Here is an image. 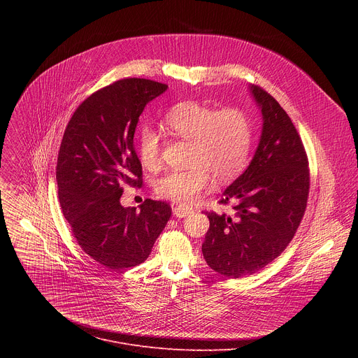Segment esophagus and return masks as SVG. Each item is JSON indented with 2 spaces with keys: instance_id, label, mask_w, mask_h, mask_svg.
<instances>
[{
  "instance_id": "34e87169",
  "label": "esophagus",
  "mask_w": 358,
  "mask_h": 358,
  "mask_svg": "<svg viewBox=\"0 0 358 358\" xmlns=\"http://www.w3.org/2000/svg\"><path fill=\"white\" fill-rule=\"evenodd\" d=\"M173 213H174V215H176V217H178V218H184V217H187V215L192 214L194 211H192V208L178 206V207H174V208H173Z\"/></svg>"
}]
</instances>
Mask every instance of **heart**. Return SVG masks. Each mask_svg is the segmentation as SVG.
Returning <instances> with one entry per match:
<instances>
[{
  "instance_id": "1",
  "label": "heart",
  "mask_w": 358,
  "mask_h": 358,
  "mask_svg": "<svg viewBox=\"0 0 358 358\" xmlns=\"http://www.w3.org/2000/svg\"><path fill=\"white\" fill-rule=\"evenodd\" d=\"M164 129L176 138L189 141L185 170H171L156 182L160 198L182 203L195 202L218 182L235 178L245 167L252 145V123L245 110L225 108L217 110L199 101L188 100L169 110ZM163 141L159 131L143 127L137 134V155L148 171L162 167Z\"/></svg>"
}]
</instances>
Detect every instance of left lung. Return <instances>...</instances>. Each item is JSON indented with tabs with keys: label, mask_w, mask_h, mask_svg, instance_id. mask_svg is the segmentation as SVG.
Masks as SVG:
<instances>
[{
	"label": "left lung",
	"mask_w": 358,
	"mask_h": 358,
	"mask_svg": "<svg viewBox=\"0 0 358 358\" xmlns=\"http://www.w3.org/2000/svg\"><path fill=\"white\" fill-rule=\"evenodd\" d=\"M262 110L264 129L257 152L222 194L234 215L207 211L210 229L202 255L228 278L252 275L269 265L293 239L308 207L310 171L303 141L276 99L250 86Z\"/></svg>",
	"instance_id": "8db88e82"
}]
</instances>
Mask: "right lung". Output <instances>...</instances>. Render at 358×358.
Instances as JSON below:
<instances>
[{"label":"right lung","instance_id":"right-lung-1","mask_svg":"<svg viewBox=\"0 0 358 358\" xmlns=\"http://www.w3.org/2000/svg\"><path fill=\"white\" fill-rule=\"evenodd\" d=\"M167 87L116 80L85 99L64 133L57 164L64 217L82 250L112 271L143 264L171 217L167 202L147 198L140 210L120 203L123 185L143 184L133 141L138 117Z\"/></svg>","mask_w":358,"mask_h":358}]
</instances>
